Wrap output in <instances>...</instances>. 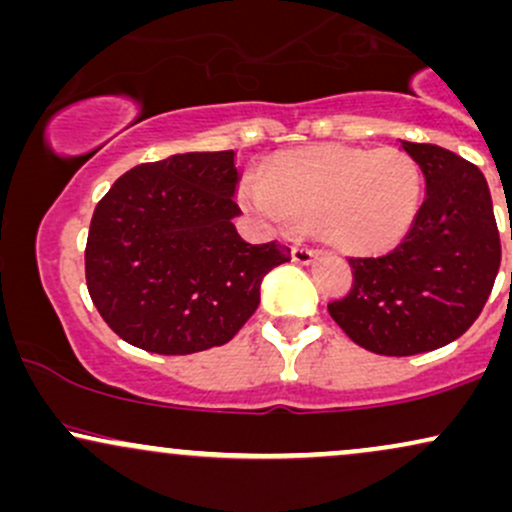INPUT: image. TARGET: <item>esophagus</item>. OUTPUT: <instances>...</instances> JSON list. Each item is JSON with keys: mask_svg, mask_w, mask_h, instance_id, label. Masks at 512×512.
<instances>
[{"mask_svg": "<svg viewBox=\"0 0 512 512\" xmlns=\"http://www.w3.org/2000/svg\"><path fill=\"white\" fill-rule=\"evenodd\" d=\"M315 255H317V250L310 248V245H293V248H291L293 262H298V264L313 262Z\"/></svg>", "mask_w": 512, "mask_h": 512, "instance_id": "obj_1", "label": "esophagus"}]
</instances>
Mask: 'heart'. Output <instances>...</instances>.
Masks as SVG:
<instances>
[{"label": "heart", "instance_id": "1", "mask_svg": "<svg viewBox=\"0 0 512 512\" xmlns=\"http://www.w3.org/2000/svg\"><path fill=\"white\" fill-rule=\"evenodd\" d=\"M421 197L419 168L404 151L317 146L279 156L240 185V199L269 226L315 223L337 248L375 252L407 233Z\"/></svg>", "mask_w": 512, "mask_h": 512}]
</instances>
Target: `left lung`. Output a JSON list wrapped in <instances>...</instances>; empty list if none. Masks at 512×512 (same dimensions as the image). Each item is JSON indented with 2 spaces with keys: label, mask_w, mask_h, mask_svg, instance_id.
<instances>
[{
  "label": "left lung",
  "mask_w": 512,
  "mask_h": 512,
  "mask_svg": "<svg viewBox=\"0 0 512 512\" xmlns=\"http://www.w3.org/2000/svg\"><path fill=\"white\" fill-rule=\"evenodd\" d=\"M426 197L395 250L349 257L354 281L327 303L351 342L380 356H414L462 337L501 267L491 192L474 163L436 144L402 142Z\"/></svg>",
  "instance_id": "1"
}]
</instances>
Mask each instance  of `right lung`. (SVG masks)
<instances>
[{
	"mask_svg": "<svg viewBox=\"0 0 512 512\" xmlns=\"http://www.w3.org/2000/svg\"><path fill=\"white\" fill-rule=\"evenodd\" d=\"M233 151L178 154L115 180L93 211L86 286L117 337L182 356L231 342L260 305L284 243H245L233 226Z\"/></svg>",
	"mask_w": 512,
	"mask_h": 512,
	"instance_id": "add662e5",
	"label": "right lung"
}]
</instances>
